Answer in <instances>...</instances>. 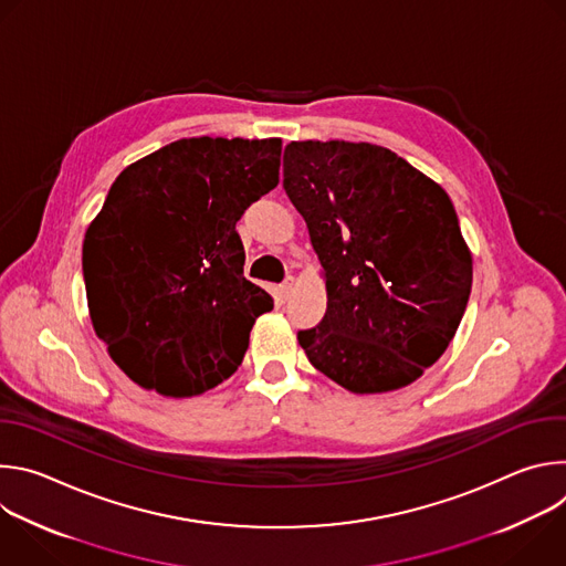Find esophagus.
Returning a JSON list of instances; mask_svg holds the SVG:
<instances>
[{"instance_id": "obj_1", "label": "esophagus", "mask_w": 566, "mask_h": 566, "mask_svg": "<svg viewBox=\"0 0 566 566\" xmlns=\"http://www.w3.org/2000/svg\"><path fill=\"white\" fill-rule=\"evenodd\" d=\"M293 286H295V277H293V275H286V277H284V282L280 284L282 295H284V297H289V293L293 291Z\"/></svg>"}]
</instances>
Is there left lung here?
I'll return each instance as SVG.
<instances>
[{
	"mask_svg": "<svg viewBox=\"0 0 566 566\" xmlns=\"http://www.w3.org/2000/svg\"><path fill=\"white\" fill-rule=\"evenodd\" d=\"M284 190L325 271L327 311L297 332L308 363L356 394L415 382L463 317L472 258L446 190L371 143L284 149Z\"/></svg>",
	"mask_w": 566,
	"mask_h": 566,
	"instance_id": "1",
	"label": "left lung"
}]
</instances>
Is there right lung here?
<instances>
[{"instance_id":"add662e5","label":"right lung","mask_w":566,"mask_h":566,"mask_svg":"<svg viewBox=\"0 0 566 566\" xmlns=\"http://www.w3.org/2000/svg\"><path fill=\"white\" fill-rule=\"evenodd\" d=\"M280 138H181L125 168L83 244L90 315L140 387L197 396L234 374L273 297L234 230L280 184Z\"/></svg>"}]
</instances>
